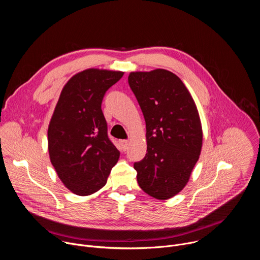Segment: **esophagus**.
<instances>
[{
    "instance_id": "1",
    "label": "esophagus",
    "mask_w": 260,
    "mask_h": 260,
    "mask_svg": "<svg viewBox=\"0 0 260 260\" xmlns=\"http://www.w3.org/2000/svg\"><path fill=\"white\" fill-rule=\"evenodd\" d=\"M120 144H121V146H122V149L125 151V150H127V148H128V145H129V142L127 141V140H122V141H120Z\"/></svg>"
}]
</instances>
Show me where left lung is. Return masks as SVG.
<instances>
[{"instance_id": "8db88e82", "label": "left lung", "mask_w": 260, "mask_h": 260, "mask_svg": "<svg viewBox=\"0 0 260 260\" xmlns=\"http://www.w3.org/2000/svg\"><path fill=\"white\" fill-rule=\"evenodd\" d=\"M128 84L146 122L147 153L134 165L139 186L154 199L169 200L186 186L200 158L197 105L182 80L165 69L131 72Z\"/></svg>"}]
</instances>
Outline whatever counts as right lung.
Segmentation results:
<instances>
[{"label": "right lung", "mask_w": 260, "mask_h": 260, "mask_svg": "<svg viewBox=\"0 0 260 260\" xmlns=\"http://www.w3.org/2000/svg\"><path fill=\"white\" fill-rule=\"evenodd\" d=\"M124 72L86 69L64 84L48 125L50 161L64 186L85 197L103 188L120 152L108 138L106 91Z\"/></svg>", "instance_id": "obj_1"}]
</instances>
